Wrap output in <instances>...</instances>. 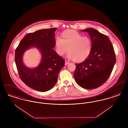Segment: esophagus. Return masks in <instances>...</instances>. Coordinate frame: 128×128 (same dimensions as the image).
<instances>
[{
	"mask_svg": "<svg viewBox=\"0 0 128 128\" xmlns=\"http://www.w3.org/2000/svg\"><path fill=\"white\" fill-rule=\"evenodd\" d=\"M70 64V62H67L66 60L65 61V65H66V66L68 65V64Z\"/></svg>",
	"mask_w": 128,
	"mask_h": 128,
	"instance_id": "1",
	"label": "esophagus"
}]
</instances>
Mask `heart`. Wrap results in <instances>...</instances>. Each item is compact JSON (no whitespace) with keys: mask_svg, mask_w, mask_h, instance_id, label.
Returning <instances> with one entry per match:
<instances>
[{"mask_svg":"<svg viewBox=\"0 0 128 128\" xmlns=\"http://www.w3.org/2000/svg\"><path fill=\"white\" fill-rule=\"evenodd\" d=\"M55 45L58 55L63 56L68 50L67 57L68 58L81 62L90 55L92 44L90 37L83 36L75 30H68L63 33L62 38L56 37Z\"/></svg>","mask_w":128,"mask_h":128,"instance_id":"heart-1","label":"heart"}]
</instances>
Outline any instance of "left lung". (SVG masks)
Wrapping results in <instances>:
<instances>
[{
    "label": "left lung",
    "mask_w": 128,
    "mask_h": 128,
    "mask_svg": "<svg viewBox=\"0 0 128 128\" xmlns=\"http://www.w3.org/2000/svg\"><path fill=\"white\" fill-rule=\"evenodd\" d=\"M81 31L89 34L92 49L85 60L75 64L74 77L77 84L82 88L95 89L102 86L109 78L116 62L115 54L106 36L92 28Z\"/></svg>",
    "instance_id": "8db88e82"
}]
</instances>
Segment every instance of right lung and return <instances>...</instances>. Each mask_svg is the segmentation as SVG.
Instances as JSON below:
<instances>
[{"mask_svg":"<svg viewBox=\"0 0 128 128\" xmlns=\"http://www.w3.org/2000/svg\"><path fill=\"white\" fill-rule=\"evenodd\" d=\"M56 30V28L43 29L28 34L15 51V60L20 79L26 85L38 91L51 89L64 64V60L53 49L55 46ZM34 47L40 51L42 60L37 67L30 68L24 64L22 57L26 51Z\"/></svg>","mask_w":128,"mask_h":128,"instance_id":"1","label":"right lung"}]
</instances>
